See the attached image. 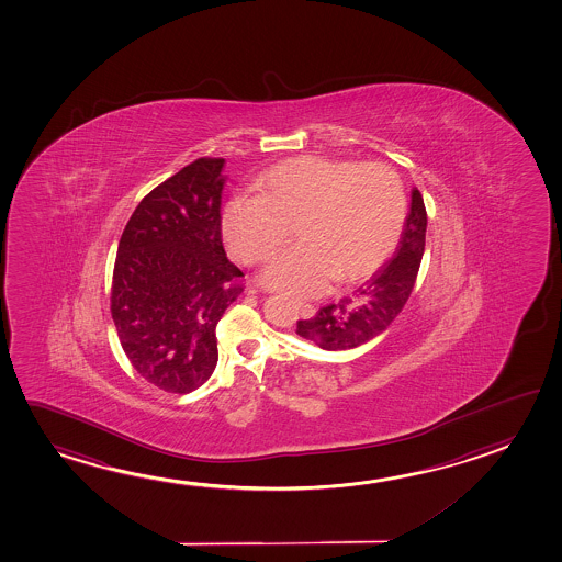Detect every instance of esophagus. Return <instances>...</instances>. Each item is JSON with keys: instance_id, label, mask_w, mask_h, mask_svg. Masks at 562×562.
<instances>
[{"instance_id": "1", "label": "esophagus", "mask_w": 562, "mask_h": 562, "mask_svg": "<svg viewBox=\"0 0 562 562\" xmlns=\"http://www.w3.org/2000/svg\"><path fill=\"white\" fill-rule=\"evenodd\" d=\"M295 307H297V312H300V315L302 317H305V319H310V317H313L315 315V307H313L312 304H305V302H294Z\"/></svg>"}]
</instances>
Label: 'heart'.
<instances>
[{"instance_id":"heart-1","label":"heart","mask_w":562,"mask_h":562,"mask_svg":"<svg viewBox=\"0 0 562 562\" xmlns=\"http://www.w3.org/2000/svg\"><path fill=\"white\" fill-rule=\"evenodd\" d=\"M404 186L386 165L305 157L272 168L257 195L223 210V237L245 265L267 260L294 229L297 245L270 260L260 282L295 297L325 294L333 282L370 277L404 229Z\"/></svg>"}]
</instances>
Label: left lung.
<instances>
[{
	"label": "left lung",
	"instance_id": "8db88e82",
	"mask_svg": "<svg viewBox=\"0 0 562 562\" xmlns=\"http://www.w3.org/2000/svg\"><path fill=\"white\" fill-rule=\"evenodd\" d=\"M425 231L424 198L414 188L396 255L378 268L352 295L342 297L339 304L325 305L312 319L297 322L295 333L312 340L319 349L349 350L367 345L386 331L414 290L424 258Z\"/></svg>",
	"mask_w": 562,
	"mask_h": 562
}]
</instances>
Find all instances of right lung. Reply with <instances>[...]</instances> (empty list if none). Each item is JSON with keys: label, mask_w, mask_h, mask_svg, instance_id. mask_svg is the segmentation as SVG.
I'll return each mask as SVG.
<instances>
[{"label": "right lung", "mask_w": 562, "mask_h": 562, "mask_svg": "<svg viewBox=\"0 0 562 562\" xmlns=\"http://www.w3.org/2000/svg\"><path fill=\"white\" fill-rule=\"evenodd\" d=\"M223 158H198L143 198L121 235L111 317L150 384L190 394L217 364L215 327L240 292L222 240Z\"/></svg>", "instance_id": "right-lung-1"}]
</instances>
